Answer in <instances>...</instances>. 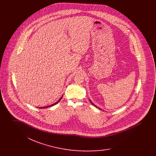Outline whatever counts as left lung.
Returning a JSON list of instances; mask_svg holds the SVG:
<instances>
[{
    "mask_svg": "<svg viewBox=\"0 0 156 156\" xmlns=\"http://www.w3.org/2000/svg\"><path fill=\"white\" fill-rule=\"evenodd\" d=\"M89 101H90V103H91V104H92V105H94V106H95V107H97V108H99V109H101V108H98V106H96V105H95V104H94V103H92V101H90V99H89ZM101 110H102V109H101Z\"/></svg>",
    "mask_w": 156,
    "mask_h": 156,
    "instance_id": "left-lung-1",
    "label": "left lung"
}]
</instances>
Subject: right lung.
Here are the masks:
<instances>
[{"mask_svg": "<svg viewBox=\"0 0 156 156\" xmlns=\"http://www.w3.org/2000/svg\"><path fill=\"white\" fill-rule=\"evenodd\" d=\"M63 96V95H62ZM62 96L60 98V99H59V100L57 102H55V103H54V104H52V105H48V106H44V107H39V108H40V109H43V108H48V107H50V106H54V105H56V104H58V102H59V101H61V99H62Z\"/></svg>", "mask_w": 156, "mask_h": 156, "instance_id": "add662e5", "label": "right lung"}]
</instances>
